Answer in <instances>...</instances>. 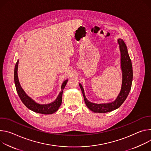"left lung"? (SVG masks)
I'll return each mask as SVG.
<instances>
[{"label": "left lung", "instance_id": "1", "mask_svg": "<svg viewBox=\"0 0 151 151\" xmlns=\"http://www.w3.org/2000/svg\"><path fill=\"white\" fill-rule=\"evenodd\" d=\"M118 42L121 52V63L122 71V83L120 93L113 102L104 104H95L89 101L86 99L84 89L81 85L79 84L85 102L89 109L95 113H107L119 108L125 101L131 90L132 81V68L127 47L122 39H118Z\"/></svg>", "mask_w": 151, "mask_h": 151}]
</instances>
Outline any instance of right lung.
Here are the masks:
<instances>
[{
    "label": "right lung",
    "mask_w": 151,
    "mask_h": 151,
    "mask_svg": "<svg viewBox=\"0 0 151 151\" xmlns=\"http://www.w3.org/2000/svg\"><path fill=\"white\" fill-rule=\"evenodd\" d=\"M18 64H19V60H17V62L15 66V68H14V82H15V85L17 92L18 95L20 99L22 100V101L23 102V103L29 109L36 113H41L44 114H52L56 112L59 109V107L61 105L63 90L65 88L67 83V81H68V80H66L63 81L61 86V92L59 93V95L58 96L57 98L53 102L47 104H40L36 103L35 101H33L31 98H30L28 95H27L25 92L22 88L20 85L19 78H18V74H17Z\"/></svg>",
    "instance_id": "add662e5"
}]
</instances>
